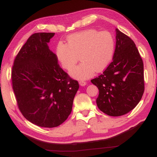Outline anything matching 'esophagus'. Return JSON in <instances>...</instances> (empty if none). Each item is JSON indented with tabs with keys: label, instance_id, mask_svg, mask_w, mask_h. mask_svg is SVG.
I'll list each match as a JSON object with an SVG mask.
<instances>
[{
	"label": "esophagus",
	"instance_id": "1",
	"mask_svg": "<svg viewBox=\"0 0 157 157\" xmlns=\"http://www.w3.org/2000/svg\"><path fill=\"white\" fill-rule=\"evenodd\" d=\"M86 84H87V83L86 81H79V85H80L81 86H85Z\"/></svg>",
	"mask_w": 157,
	"mask_h": 157
}]
</instances>
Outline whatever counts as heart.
Wrapping results in <instances>:
<instances>
[{
    "instance_id": "b5f03b06",
    "label": "heart",
    "mask_w": 157,
    "mask_h": 157,
    "mask_svg": "<svg viewBox=\"0 0 157 157\" xmlns=\"http://www.w3.org/2000/svg\"><path fill=\"white\" fill-rule=\"evenodd\" d=\"M115 42L107 31L93 29L83 30L67 37V44L57 43L55 55L61 66L70 69L79 57L81 62L69 71L71 76L78 80L88 79L94 72L102 71L110 63L114 52Z\"/></svg>"
}]
</instances>
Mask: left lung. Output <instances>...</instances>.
Returning a JSON list of instances; mask_svg holds the SVG:
<instances>
[{
	"mask_svg": "<svg viewBox=\"0 0 157 157\" xmlns=\"http://www.w3.org/2000/svg\"><path fill=\"white\" fill-rule=\"evenodd\" d=\"M116 48L112 62L91 83L98 87L96 103L111 117L127 114L140 101L144 90L143 62L135 43L116 29Z\"/></svg>",
	"mask_w": 157,
	"mask_h": 157,
	"instance_id": "8db88e82",
	"label": "left lung"
}]
</instances>
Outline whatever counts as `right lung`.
<instances>
[{
  "label": "right lung",
  "mask_w": 157,
  "mask_h": 157,
  "mask_svg": "<svg viewBox=\"0 0 157 157\" xmlns=\"http://www.w3.org/2000/svg\"><path fill=\"white\" fill-rule=\"evenodd\" d=\"M55 33H36L28 38L14 59L13 88L21 114L36 126L54 128L71 114L78 90L57 64L48 43Z\"/></svg>",
  "instance_id": "obj_1"
}]
</instances>
